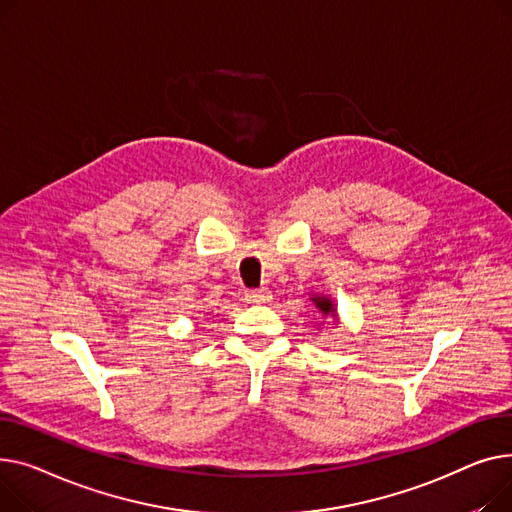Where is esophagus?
Wrapping results in <instances>:
<instances>
[{"label": "esophagus", "instance_id": "34e87169", "mask_svg": "<svg viewBox=\"0 0 512 512\" xmlns=\"http://www.w3.org/2000/svg\"><path fill=\"white\" fill-rule=\"evenodd\" d=\"M246 297H248V302H252V304H264V302H268V299L273 297V295H270V291H268L266 287H260V289L248 291Z\"/></svg>", "mask_w": 512, "mask_h": 512}]
</instances>
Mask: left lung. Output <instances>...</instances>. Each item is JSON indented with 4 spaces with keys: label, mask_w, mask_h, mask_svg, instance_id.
Returning <instances> with one entry per match:
<instances>
[{
    "label": "left lung",
    "mask_w": 512,
    "mask_h": 512,
    "mask_svg": "<svg viewBox=\"0 0 512 512\" xmlns=\"http://www.w3.org/2000/svg\"><path fill=\"white\" fill-rule=\"evenodd\" d=\"M312 302L322 312V316L337 318V308H335L333 299H330V297H326V295H312Z\"/></svg>",
    "instance_id": "obj_1"
}]
</instances>
